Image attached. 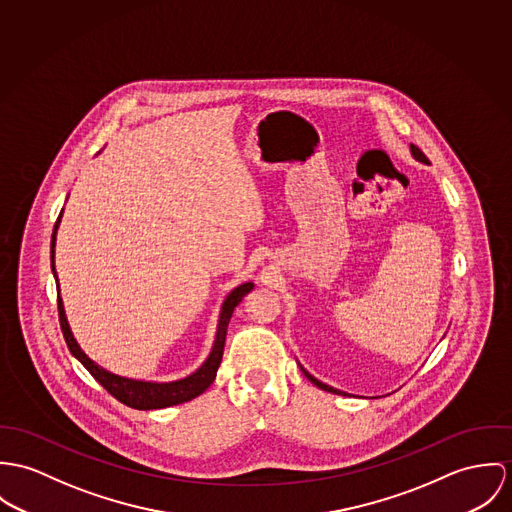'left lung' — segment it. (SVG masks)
<instances>
[{"label": "left lung", "instance_id": "left-lung-1", "mask_svg": "<svg viewBox=\"0 0 512 512\" xmlns=\"http://www.w3.org/2000/svg\"><path fill=\"white\" fill-rule=\"evenodd\" d=\"M410 153H412V157L416 159V161H420V163H424V165H428V159H426V155L416 147V145H410ZM302 369V367H300ZM302 373L308 377V381H312L318 389H322V391H328V393H336V395H343L341 391H338V389H334V387H330V385H326V383H322V381H318L316 377H312L306 369H302Z\"/></svg>", "mask_w": 512, "mask_h": 512}]
</instances>
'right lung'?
I'll return each instance as SVG.
<instances>
[{
	"instance_id": "right-lung-1",
	"label": "right lung",
	"mask_w": 512,
	"mask_h": 512,
	"mask_svg": "<svg viewBox=\"0 0 512 512\" xmlns=\"http://www.w3.org/2000/svg\"><path fill=\"white\" fill-rule=\"evenodd\" d=\"M64 210V208H62ZM60 218L62 212L58 216L57 224L53 229V239H51V267H53V275L58 284L57 269H55V245H57V229L60 226ZM253 290V283H243L235 286L220 310V320H218V330H216V340L212 345L210 355L206 357V361L188 377L171 381V383H157V381H139V379H129V377H121L115 375L112 371L104 369L102 365H98L96 361H92L82 347L78 345V341L74 340L72 330L68 326L66 320V312H64V304L60 298V286H58V320H60V328L64 334L66 345L70 349V353L90 371V375L119 402L137 408V410H155V408H167L174 404H182L188 402L192 398L202 395L216 379L218 367L222 363V355H224V345H226V334H228V324L231 320V314L235 310V306L243 300L245 294H249Z\"/></svg>"
}]
</instances>
